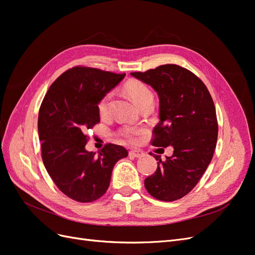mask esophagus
Wrapping results in <instances>:
<instances>
[{"instance_id":"esophagus-1","label":"esophagus","mask_w":255,"mask_h":255,"mask_svg":"<svg viewBox=\"0 0 255 255\" xmlns=\"http://www.w3.org/2000/svg\"><path fill=\"white\" fill-rule=\"evenodd\" d=\"M129 156H133V157H141L143 156V152L140 150H132L128 152Z\"/></svg>"}]
</instances>
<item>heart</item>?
I'll return each mask as SVG.
<instances>
[{
	"label": "heart",
	"instance_id": "obj_1",
	"mask_svg": "<svg viewBox=\"0 0 255 255\" xmlns=\"http://www.w3.org/2000/svg\"><path fill=\"white\" fill-rule=\"evenodd\" d=\"M125 90L127 95L132 99V101L139 107L145 103L153 101V92L146 86L144 83L138 80H129L125 85ZM113 98L112 92H106V94L101 98L98 104L99 114L104 117L110 112V105ZM119 135L128 142L134 143L138 139V130L132 128H123L120 129Z\"/></svg>",
	"mask_w": 255,
	"mask_h": 255
}]
</instances>
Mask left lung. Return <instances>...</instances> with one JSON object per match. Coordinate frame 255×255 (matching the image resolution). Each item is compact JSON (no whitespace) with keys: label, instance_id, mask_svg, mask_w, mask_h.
<instances>
[{"label":"left lung","instance_id":"1","mask_svg":"<svg viewBox=\"0 0 255 255\" xmlns=\"http://www.w3.org/2000/svg\"><path fill=\"white\" fill-rule=\"evenodd\" d=\"M130 74L150 85L159 98L152 144L173 146L164 161L154 155L157 169L144 180L145 189L160 201H175L196 186L213 158L218 137L213 99L204 83L181 66L168 64Z\"/></svg>","mask_w":255,"mask_h":255}]
</instances>
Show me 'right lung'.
Wrapping results in <instances>:
<instances>
[{
  "label": "right lung",
  "mask_w": 255,
  "mask_h": 255,
  "mask_svg": "<svg viewBox=\"0 0 255 255\" xmlns=\"http://www.w3.org/2000/svg\"><path fill=\"white\" fill-rule=\"evenodd\" d=\"M125 76L73 67L51 85L40 105L38 133L44 167L58 189L78 202L101 198L115 164L128 154L121 145L107 143L96 156L85 149L88 137L84 134L100 122V100Z\"/></svg>",
  "instance_id": "add662e5"
}]
</instances>
